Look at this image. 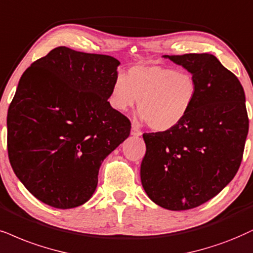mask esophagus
Returning <instances> with one entry per match:
<instances>
[{"label": "esophagus", "mask_w": 253, "mask_h": 253, "mask_svg": "<svg viewBox=\"0 0 253 253\" xmlns=\"http://www.w3.org/2000/svg\"><path fill=\"white\" fill-rule=\"evenodd\" d=\"M131 135L135 136V137L142 136V131L139 130L138 126H137V124H135V123H132V126H131Z\"/></svg>", "instance_id": "esophagus-1"}]
</instances>
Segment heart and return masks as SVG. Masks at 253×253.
<instances>
[{
    "mask_svg": "<svg viewBox=\"0 0 253 253\" xmlns=\"http://www.w3.org/2000/svg\"><path fill=\"white\" fill-rule=\"evenodd\" d=\"M197 96L192 74L161 65H136L118 75L110 91L111 107L121 112L138 103V111L156 131L173 129L185 120Z\"/></svg>",
    "mask_w": 253,
    "mask_h": 253,
    "instance_id": "heart-1",
    "label": "heart"
}]
</instances>
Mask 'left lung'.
Instances as JSON below:
<instances>
[{
	"instance_id": "obj_1",
	"label": "left lung",
	"mask_w": 253,
	"mask_h": 253,
	"mask_svg": "<svg viewBox=\"0 0 253 253\" xmlns=\"http://www.w3.org/2000/svg\"><path fill=\"white\" fill-rule=\"evenodd\" d=\"M193 75L197 96L173 129L144 133L141 180L155 204L172 211L213 198L239 169L249 118L241 82L211 54L164 55Z\"/></svg>"
}]
</instances>
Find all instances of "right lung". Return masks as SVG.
<instances>
[{
    "label": "right lung",
    "mask_w": 253,
    "mask_h": 253,
    "mask_svg": "<svg viewBox=\"0 0 253 253\" xmlns=\"http://www.w3.org/2000/svg\"><path fill=\"white\" fill-rule=\"evenodd\" d=\"M120 61L57 46L22 75L7 116L8 155L31 195L56 209L88 202L103 161L130 135L108 102Z\"/></svg>",
    "instance_id": "obj_1"
}]
</instances>
